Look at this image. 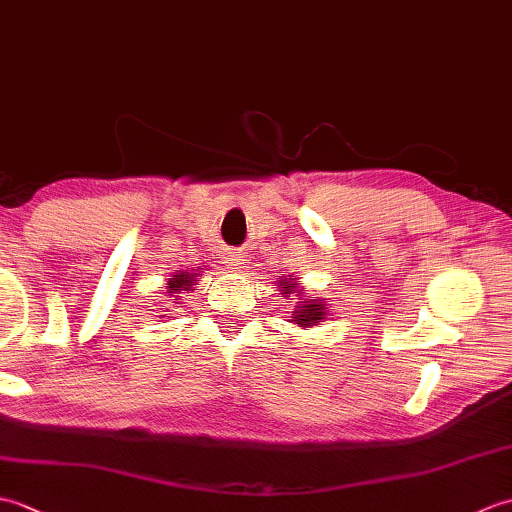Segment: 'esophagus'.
Returning a JSON list of instances; mask_svg holds the SVG:
<instances>
[{"label": "esophagus", "instance_id": "34e87169", "mask_svg": "<svg viewBox=\"0 0 512 512\" xmlns=\"http://www.w3.org/2000/svg\"><path fill=\"white\" fill-rule=\"evenodd\" d=\"M226 262H228V266L235 268V270L246 268V257L239 255V253H228V255H226Z\"/></svg>", "mask_w": 512, "mask_h": 512}]
</instances>
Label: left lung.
<instances>
[{
    "instance_id": "left-lung-1",
    "label": "left lung",
    "mask_w": 512,
    "mask_h": 512,
    "mask_svg": "<svg viewBox=\"0 0 512 512\" xmlns=\"http://www.w3.org/2000/svg\"><path fill=\"white\" fill-rule=\"evenodd\" d=\"M277 288L281 290V297L295 295L299 299L295 312H292L290 317V323L299 325V328H312V325H319L328 317V306H325V301L321 297H308L306 290L297 284V279H292V275L277 281Z\"/></svg>"
}]
</instances>
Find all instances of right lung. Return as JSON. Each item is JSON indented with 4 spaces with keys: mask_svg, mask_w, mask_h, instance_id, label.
Instances as JSON below:
<instances>
[{
    "mask_svg": "<svg viewBox=\"0 0 512 512\" xmlns=\"http://www.w3.org/2000/svg\"><path fill=\"white\" fill-rule=\"evenodd\" d=\"M204 268H195V270H176V273H173L171 277H169V281H167V286H165V292H162V295H165L167 299L165 301H158V303H167L169 301V306H160L156 312H160L158 317L160 319H176L173 317V314H176V310L178 308H182L180 303L184 301V297H189L187 292H193L195 290V286H198V277H200V273H202Z\"/></svg>",
    "mask_w": 512,
    "mask_h": 512,
    "instance_id": "obj_1",
    "label": "right lung"
}]
</instances>
